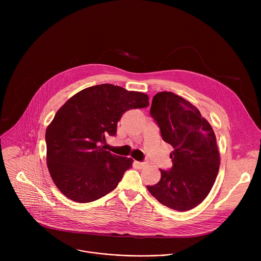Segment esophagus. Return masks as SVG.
Segmentation results:
<instances>
[{
    "instance_id": "esophagus-1",
    "label": "esophagus",
    "mask_w": 261,
    "mask_h": 261,
    "mask_svg": "<svg viewBox=\"0 0 261 261\" xmlns=\"http://www.w3.org/2000/svg\"><path fill=\"white\" fill-rule=\"evenodd\" d=\"M133 165H134L136 168H138V169H141V168H143V167H144L145 163H143V162H138V161H134Z\"/></svg>"
}]
</instances>
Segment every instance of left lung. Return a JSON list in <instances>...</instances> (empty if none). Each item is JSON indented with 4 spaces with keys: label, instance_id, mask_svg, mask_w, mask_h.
Returning <instances> with one entry per match:
<instances>
[{
    "label": "left lung",
    "instance_id": "obj_1",
    "mask_svg": "<svg viewBox=\"0 0 261 261\" xmlns=\"http://www.w3.org/2000/svg\"><path fill=\"white\" fill-rule=\"evenodd\" d=\"M150 114L173 151L170 170L160 169V180L146 188L169 208H194L208 195L220 166L214 130L194 105L171 92L154 96Z\"/></svg>",
    "mask_w": 261,
    "mask_h": 261
}]
</instances>
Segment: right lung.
I'll use <instances>...</instances> for the list:
<instances>
[{
	"label": "right lung",
	"mask_w": 261,
	"mask_h": 261,
	"mask_svg": "<svg viewBox=\"0 0 261 261\" xmlns=\"http://www.w3.org/2000/svg\"><path fill=\"white\" fill-rule=\"evenodd\" d=\"M150 105L148 96L109 84L87 88L58 111L45 133L46 162L58 189L76 202L97 200L117 188L133 160L103 150L127 110Z\"/></svg>",
	"instance_id": "obj_1"
}]
</instances>
